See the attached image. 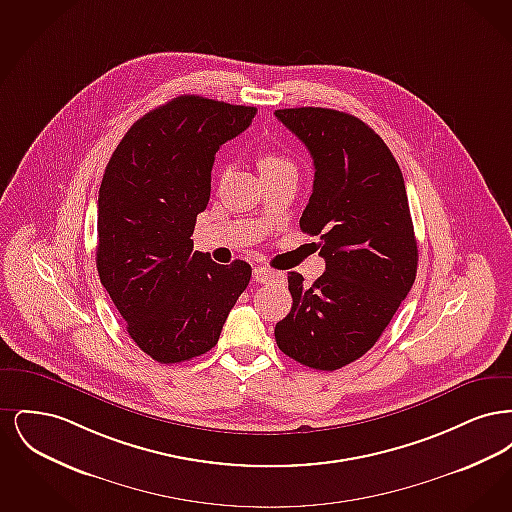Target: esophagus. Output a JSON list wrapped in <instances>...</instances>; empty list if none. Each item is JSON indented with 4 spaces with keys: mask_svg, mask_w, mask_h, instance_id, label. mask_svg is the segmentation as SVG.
<instances>
[{
    "mask_svg": "<svg viewBox=\"0 0 512 512\" xmlns=\"http://www.w3.org/2000/svg\"><path fill=\"white\" fill-rule=\"evenodd\" d=\"M284 276L272 268L265 267V265H259V267L253 268V280L259 282V284H267L272 280H282Z\"/></svg>",
    "mask_w": 512,
    "mask_h": 512,
    "instance_id": "1",
    "label": "esophagus"
}]
</instances>
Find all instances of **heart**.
Returning <instances> with one entry per match:
<instances>
[{
	"mask_svg": "<svg viewBox=\"0 0 512 512\" xmlns=\"http://www.w3.org/2000/svg\"><path fill=\"white\" fill-rule=\"evenodd\" d=\"M259 169L263 176H267V174H276V172H295V165L286 155H282L278 151H265L259 159Z\"/></svg>",
	"mask_w": 512,
	"mask_h": 512,
	"instance_id": "heart-1",
	"label": "heart"
}]
</instances>
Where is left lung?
<instances>
[{"label": "left lung", "mask_w": 512, "mask_h": 512, "mask_svg": "<svg viewBox=\"0 0 512 512\" xmlns=\"http://www.w3.org/2000/svg\"><path fill=\"white\" fill-rule=\"evenodd\" d=\"M276 119L309 149L315 182L299 226L320 236L324 274L290 272L292 311L274 328L282 353L317 370L363 357L413 288V219L390 147L361 119L322 107L278 109Z\"/></svg>", "instance_id": "8db88e82"}]
</instances>
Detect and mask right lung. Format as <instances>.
Returning <instances> with one entry per match:
<instances>
[{
  "instance_id": "add662e5",
  "label": "right lung",
  "mask_w": 512,
  "mask_h": 512,
  "mask_svg": "<svg viewBox=\"0 0 512 512\" xmlns=\"http://www.w3.org/2000/svg\"><path fill=\"white\" fill-rule=\"evenodd\" d=\"M257 109L180 96L134 122L113 151L98 197L96 265L126 332L161 365L217 345L251 267L194 251L219 147Z\"/></svg>"
}]
</instances>
